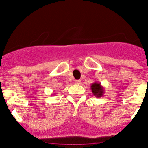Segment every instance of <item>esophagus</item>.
<instances>
[{
	"instance_id": "34e87169",
	"label": "esophagus",
	"mask_w": 148,
	"mask_h": 148,
	"mask_svg": "<svg viewBox=\"0 0 148 148\" xmlns=\"http://www.w3.org/2000/svg\"><path fill=\"white\" fill-rule=\"evenodd\" d=\"M80 82H81V81H80V80H74V83L76 84H79Z\"/></svg>"
}]
</instances>
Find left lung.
<instances>
[{
    "instance_id": "1",
    "label": "left lung",
    "mask_w": 148,
    "mask_h": 148,
    "mask_svg": "<svg viewBox=\"0 0 148 148\" xmlns=\"http://www.w3.org/2000/svg\"><path fill=\"white\" fill-rule=\"evenodd\" d=\"M90 89L92 90V94L97 98L102 97L104 93V87L101 85L100 83H98L97 82H95L91 85Z\"/></svg>"
}]
</instances>
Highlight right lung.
<instances>
[{
  "instance_id": "add662e5",
  "label": "right lung",
  "mask_w": 148,
  "mask_h": 148,
  "mask_svg": "<svg viewBox=\"0 0 148 148\" xmlns=\"http://www.w3.org/2000/svg\"><path fill=\"white\" fill-rule=\"evenodd\" d=\"M55 94H56V93H53V94H51V95H55Z\"/></svg>"
}]
</instances>
